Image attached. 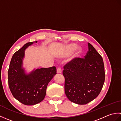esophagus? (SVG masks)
Returning <instances> with one entry per match:
<instances>
[{
    "label": "esophagus",
    "mask_w": 121,
    "mask_h": 121,
    "mask_svg": "<svg viewBox=\"0 0 121 121\" xmlns=\"http://www.w3.org/2000/svg\"><path fill=\"white\" fill-rule=\"evenodd\" d=\"M56 72L57 73H62V70L60 69V68H58L57 70H56Z\"/></svg>",
    "instance_id": "esophagus-1"
}]
</instances>
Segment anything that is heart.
Wrapping results in <instances>:
<instances>
[{"instance_id":"1","label":"heart","mask_w":121,"mask_h":121,"mask_svg":"<svg viewBox=\"0 0 121 121\" xmlns=\"http://www.w3.org/2000/svg\"><path fill=\"white\" fill-rule=\"evenodd\" d=\"M74 50L76 51L73 55V58H76L80 55L82 52V48L80 47H77L75 43H71L66 46L65 48V51L66 55H70V54L72 53Z\"/></svg>"}]
</instances>
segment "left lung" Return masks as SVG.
<instances>
[{"mask_svg": "<svg viewBox=\"0 0 121 121\" xmlns=\"http://www.w3.org/2000/svg\"><path fill=\"white\" fill-rule=\"evenodd\" d=\"M88 46L85 58H74L63 66L65 95L78 104H87L96 98L105 80L102 56L91 43Z\"/></svg>", "mask_w": 121, "mask_h": 121, "instance_id": "obj_1", "label": "left lung"}]
</instances>
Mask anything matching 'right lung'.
Masks as SVG:
<instances>
[{"label":"right lung","instance_id":"obj_1","mask_svg":"<svg viewBox=\"0 0 121 121\" xmlns=\"http://www.w3.org/2000/svg\"><path fill=\"white\" fill-rule=\"evenodd\" d=\"M34 43H25L13 54L8 70V85L13 96L27 106L37 104L43 101L49 82L56 74L55 66L38 69L30 74H25L22 68L25 50Z\"/></svg>","mask_w":121,"mask_h":121}]
</instances>
